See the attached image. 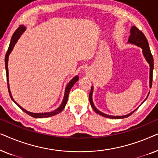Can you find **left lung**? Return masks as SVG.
I'll use <instances>...</instances> for the list:
<instances>
[{
    "label": "left lung",
    "instance_id": "left-lung-1",
    "mask_svg": "<svg viewBox=\"0 0 158 158\" xmlns=\"http://www.w3.org/2000/svg\"><path fill=\"white\" fill-rule=\"evenodd\" d=\"M128 42L129 43H131V44H135L136 45H137V46L140 47L142 49V52H143V55L144 56V57L146 58L147 61H148V63L150 64V86L151 88L152 87V71H153V68H154V63H153V57H152V54H151L150 47H149V44H148V40H147L145 36H144V34L142 33V31H140V30L136 27H132L130 30V36H129ZM92 93H93V87L91 88V90H90V92L89 94V101H90V105H91L92 109H94L97 114H99V115L104 116V117H106V118H124L128 117V116H130L131 114H132L134 112L136 111L135 110V111L131 112V113L127 114V115L119 116H109V115H106V114H105L101 113V111H99L94 106V103H93V101H92Z\"/></svg>",
    "mask_w": 158,
    "mask_h": 158
}]
</instances>
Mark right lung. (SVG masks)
<instances>
[{"label": "right lung", "instance_id": "add662e5", "mask_svg": "<svg viewBox=\"0 0 158 158\" xmlns=\"http://www.w3.org/2000/svg\"><path fill=\"white\" fill-rule=\"evenodd\" d=\"M24 31H25V27H23V25L19 26L18 29L16 30V31H15L14 33V34H13L11 40H10V44H9V47H8V51L6 52V56H5V64H6V78H7L8 92H9L10 98H11L12 100L14 101L15 103H16V105H18V106L20 107L21 109H22V111H24L25 113H27L28 115L31 116H32V117H34V118H46V117H49V116H55V115H56V114L60 113V112H61L62 110L64 109V107H65V105H66V103H67V101H68V95H69V93H70V90L71 88H72L73 85H74V84L76 83L77 81H78L79 77H78V76H75V77H73V78L70 81V83H68V85H67V87L65 88V93H64V98H63V101H62V104L60 105V106L59 108H57V109L55 110V111H52V112H47V113H38V114L37 113H31V112L26 111V110L23 109L22 107H21L20 106H19L18 103H17L16 101L14 100V98H12L11 94H10V90H9V85H8V55H10V52L12 51V49H13V48H14L15 44H16V42H17V40H19V38L20 37V36L21 35V34H22V33Z\"/></svg>", "mask_w": 158, "mask_h": 158}]
</instances>
